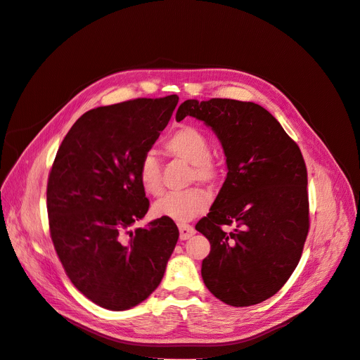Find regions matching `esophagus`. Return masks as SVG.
Segmentation results:
<instances>
[{
  "label": "esophagus",
  "instance_id": "1",
  "mask_svg": "<svg viewBox=\"0 0 360 360\" xmlns=\"http://www.w3.org/2000/svg\"><path fill=\"white\" fill-rule=\"evenodd\" d=\"M179 231H180V238L181 240H188L193 234H195V228L189 224H180L179 225Z\"/></svg>",
  "mask_w": 360,
  "mask_h": 360
}]
</instances>
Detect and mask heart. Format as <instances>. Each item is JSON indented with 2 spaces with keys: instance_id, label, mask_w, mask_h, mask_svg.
I'll list each match as a JSON object with an SVG mask.
<instances>
[{
  "instance_id": "obj_1",
  "label": "heart",
  "mask_w": 360,
  "mask_h": 360,
  "mask_svg": "<svg viewBox=\"0 0 360 360\" xmlns=\"http://www.w3.org/2000/svg\"><path fill=\"white\" fill-rule=\"evenodd\" d=\"M171 155L188 160L193 165V177L200 181H213L217 177V167L210 159V141L200 129L193 126H181L172 132L167 143ZM138 181L147 193L159 195L162 191L160 162L153 151H147L139 162ZM210 193L192 188L188 191L169 192L163 195L153 205V212L160 217H169L176 222H188L209 209Z\"/></svg>"
}]
</instances>
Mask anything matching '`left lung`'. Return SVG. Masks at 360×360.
I'll return each mask as SVG.
<instances>
[{
  "instance_id": "obj_1",
  "label": "left lung",
  "mask_w": 360,
  "mask_h": 360,
  "mask_svg": "<svg viewBox=\"0 0 360 360\" xmlns=\"http://www.w3.org/2000/svg\"><path fill=\"white\" fill-rule=\"evenodd\" d=\"M212 127L226 159V179L210 212L195 225L209 238L201 276L231 307L264 302L297 267L309 230L308 172L297 144L254 102L184 101L176 120ZM233 224V232L222 226Z\"/></svg>"
}]
</instances>
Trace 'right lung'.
<instances>
[{"label":"right lung","instance_id":"1","mask_svg":"<svg viewBox=\"0 0 360 360\" xmlns=\"http://www.w3.org/2000/svg\"><path fill=\"white\" fill-rule=\"evenodd\" d=\"M177 103L172 94L86 111L63 139L49 172L53 248L72 284L105 309L144 302L160 284L179 240L169 217L129 230L150 205L138 181L139 162Z\"/></svg>","mask_w":360,"mask_h":360}]
</instances>
